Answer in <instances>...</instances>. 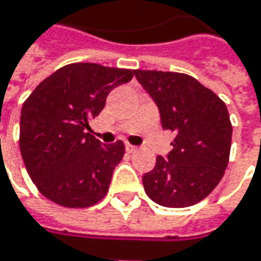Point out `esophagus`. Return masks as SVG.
<instances>
[{
  "label": "esophagus",
  "instance_id": "obj_1",
  "mask_svg": "<svg viewBox=\"0 0 261 261\" xmlns=\"http://www.w3.org/2000/svg\"><path fill=\"white\" fill-rule=\"evenodd\" d=\"M125 151H127V152H130V154H133V152H136V151H137V146H133V145H130V143H127V145H125Z\"/></svg>",
  "mask_w": 261,
  "mask_h": 261
}]
</instances>
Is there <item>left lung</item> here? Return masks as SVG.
<instances>
[{
	"label": "left lung",
	"instance_id": "1",
	"mask_svg": "<svg viewBox=\"0 0 261 261\" xmlns=\"http://www.w3.org/2000/svg\"><path fill=\"white\" fill-rule=\"evenodd\" d=\"M159 107L163 130L175 133L172 151L142 177L146 195L172 208L202 201L228 165L233 127L224 101L198 80L178 72L134 71Z\"/></svg>",
	"mask_w": 261,
	"mask_h": 261
}]
</instances>
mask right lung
<instances>
[{
    "instance_id": "add662e5",
    "label": "right lung",
    "mask_w": 261,
    "mask_h": 261,
    "mask_svg": "<svg viewBox=\"0 0 261 261\" xmlns=\"http://www.w3.org/2000/svg\"><path fill=\"white\" fill-rule=\"evenodd\" d=\"M131 69L72 63L45 79L21 110L19 148L30 178L43 196L69 208L101 201L125 146L102 145L90 133L107 95L128 83Z\"/></svg>"
}]
</instances>
